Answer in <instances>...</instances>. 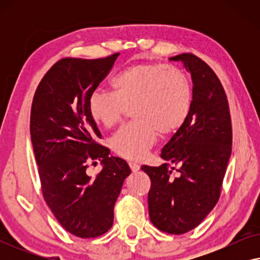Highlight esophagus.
Returning <instances> with one entry per match:
<instances>
[{
	"instance_id": "34e87169",
	"label": "esophagus",
	"mask_w": 260,
	"mask_h": 260,
	"mask_svg": "<svg viewBox=\"0 0 260 260\" xmlns=\"http://www.w3.org/2000/svg\"><path fill=\"white\" fill-rule=\"evenodd\" d=\"M129 167H130L131 172H134V173H136V172H138V170H140V165H138V163H136V162H129Z\"/></svg>"
}]
</instances>
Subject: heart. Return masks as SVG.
Masks as SVG:
<instances>
[{"label":"heart","mask_w":260,"mask_h":260,"mask_svg":"<svg viewBox=\"0 0 260 260\" xmlns=\"http://www.w3.org/2000/svg\"><path fill=\"white\" fill-rule=\"evenodd\" d=\"M113 93L95 90L88 97L91 118L112 127L133 108L134 123L120 127L110 144L116 154L129 159L143 158L157 138L181 129L193 105V86L187 74L166 63H135L111 81Z\"/></svg>","instance_id":"1"}]
</instances>
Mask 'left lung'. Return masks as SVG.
Listing matches in <instances>:
<instances>
[{
  "label": "left lung",
  "mask_w": 260,
  "mask_h": 260,
  "mask_svg": "<svg viewBox=\"0 0 260 260\" xmlns=\"http://www.w3.org/2000/svg\"><path fill=\"white\" fill-rule=\"evenodd\" d=\"M193 80V105L182 127L163 147L159 167L142 166L151 180L149 216L169 234L195 229L214 208L232 151V124L225 90L211 67L197 55L182 53Z\"/></svg>",
  "instance_id": "left-lung-1"
}]
</instances>
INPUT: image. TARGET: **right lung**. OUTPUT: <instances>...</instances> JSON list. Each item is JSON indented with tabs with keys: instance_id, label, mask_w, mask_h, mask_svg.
Here are the masks:
<instances>
[{
	"instance_id": "obj_1",
	"label": "right lung",
	"mask_w": 260,
	"mask_h": 260,
	"mask_svg": "<svg viewBox=\"0 0 260 260\" xmlns=\"http://www.w3.org/2000/svg\"><path fill=\"white\" fill-rule=\"evenodd\" d=\"M118 55L59 60L31 103L30 138L44 199L60 225L79 238L111 229L117 198L131 173L124 159L109 156V149L98 143L101 131L88 112V97ZM95 159L103 169L92 178L87 168Z\"/></svg>"
}]
</instances>
